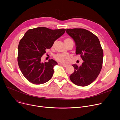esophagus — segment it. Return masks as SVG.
Wrapping results in <instances>:
<instances>
[{
	"instance_id": "34e87169",
	"label": "esophagus",
	"mask_w": 120,
	"mask_h": 120,
	"mask_svg": "<svg viewBox=\"0 0 120 120\" xmlns=\"http://www.w3.org/2000/svg\"><path fill=\"white\" fill-rule=\"evenodd\" d=\"M60 64L61 65H62V66H63V67H67V66H68V64H64V63H60Z\"/></svg>"
}]
</instances>
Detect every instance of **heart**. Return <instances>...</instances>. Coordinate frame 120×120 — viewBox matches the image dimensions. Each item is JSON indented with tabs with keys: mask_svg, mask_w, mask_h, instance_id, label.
<instances>
[{
	"mask_svg": "<svg viewBox=\"0 0 120 120\" xmlns=\"http://www.w3.org/2000/svg\"><path fill=\"white\" fill-rule=\"evenodd\" d=\"M71 40V39L70 38H66L64 40V42L68 40ZM66 58V56L65 55L63 54H56L54 56V58L56 60H57L58 61L60 62H63L64 60V59Z\"/></svg>",
	"mask_w": 120,
	"mask_h": 120,
	"instance_id": "1",
	"label": "heart"
}]
</instances>
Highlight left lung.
Returning <instances> with one entry per match:
<instances>
[{
    "label": "left lung",
    "mask_w": 120,
    "mask_h": 120,
    "mask_svg": "<svg viewBox=\"0 0 120 120\" xmlns=\"http://www.w3.org/2000/svg\"><path fill=\"white\" fill-rule=\"evenodd\" d=\"M66 32L75 41V54L80 55L83 62L78 66L73 64L74 72L70 76L71 81L79 86H87L100 74L103 64V50L98 37L84 29H67Z\"/></svg>",
    "instance_id": "8db88e82"
}]
</instances>
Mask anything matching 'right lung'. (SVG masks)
Listing matches in <instances>:
<instances>
[{"label": "right lung", "instance_id": "right-lung-1", "mask_svg": "<svg viewBox=\"0 0 120 120\" xmlns=\"http://www.w3.org/2000/svg\"><path fill=\"white\" fill-rule=\"evenodd\" d=\"M66 29L51 30L39 27L28 30L20 41L17 61L21 72L32 84L39 85L50 80L53 68L58 63L53 59L41 62L46 49L51 48L54 41L64 33Z\"/></svg>", "mask_w": 120, "mask_h": 120}]
</instances>
